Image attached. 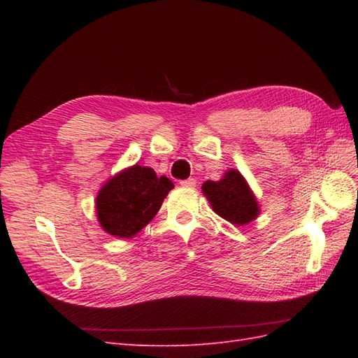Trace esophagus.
<instances>
[{
	"mask_svg": "<svg viewBox=\"0 0 358 358\" xmlns=\"http://www.w3.org/2000/svg\"><path fill=\"white\" fill-rule=\"evenodd\" d=\"M180 185L183 186V187H195V180L194 178H187V180H183V181H180Z\"/></svg>",
	"mask_w": 358,
	"mask_h": 358,
	"instance_id": "34e87169",
	"label": "esophagus"
}]
</instances>
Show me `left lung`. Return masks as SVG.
<instances>
[{
    "instance_id": "8db88e82",
    "label": "left lung",
    "mask_w": 358,
    "mask_h": 358,
    "mask_svg": "<svg viewBox=\"0 0 358 358\" xmlns=\"http://www.w3.org/2000/svg\"><path fill=\"white\" fill-rule=\"evenodd\" d=\"M201 191L215 214L235 226H245L260 215L257 196L237 169L226 171L218 181H204Z\"/></svg>"
}]
</instances>
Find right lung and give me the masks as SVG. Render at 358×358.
<instances>
[{
    "instance_id": "obj_1",
    "label": "right lung",
    "mask_w": 358,
    "mask_h": 358,
    "mask_svg": "<svg viewBox=\"0 0 358 358\" xmlns=\"http://www.w3.org/2000/svg\"><path fill=\"white\" fill-rule=\"evenodd\" d=\"M173 183L148 166L134 164L110 177L98 191V223L112 237L132 238L157 215Z\"/></svg>"
}]
</instances>
